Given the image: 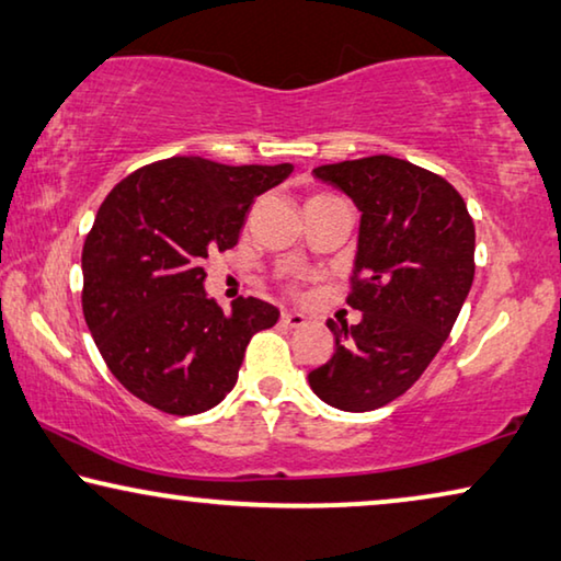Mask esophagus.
<instances>
[{
    "mask_svg": "<svg viewBox=\"0 0 561 561\" xmlns=\"http://www.w3.org/2000/svg\"><path fill=\"white\" fill-rule=\"evenodd\" d=\"M280 323H283V327H288V329H300V327H306V316L298 313V311H283Z\"/></svg>",
    "mask_w": 561,
    "mask_h": 561,
    "instance_id": "esophagus-1",
    "label": "esophagus"
}]
</instances>
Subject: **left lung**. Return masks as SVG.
<instances>
[{
	"label": "left lung",
	"mask_w": 561,
	"mask_h": 561,
	"mask_svg": "<svg viewBox=\"0 0 561 561\" xmlns=\"http://www.w3.org/2000/svg\"><path fill=\"white\" fill-rule=\"evenodd\" d=\"M313 174L362 213L346 296L362 321L327 323L336 352L308 385L331 408L369 412L408 392L448 339L473 286V217L450 182L387 153Z\"/></svg>",
	"instance_id": "obj_1"
}]
</instances>
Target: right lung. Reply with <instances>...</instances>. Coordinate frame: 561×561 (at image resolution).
Listing matches in <instances>:
<instances>
[{
	"label": "right lung",
	"mask_w": 561,
	"mask_h": 561,
	"mask_svg": "<svg viewBox=\"0 0 561 561\" xmlns=\"http://www.w3.org/2000/svg\"><path fill=\"white\" fill-rule=\"evenodd\" d=\"M290 164L227 167L172 157L121 180L83 245V316L105 367L167 415H199L238 381L250 339L278 321L261 298L222 311L202 261L238 245L255 197Z\"/></svg>",
	"instance_id": "right-lung-1"
}]
</instances>
